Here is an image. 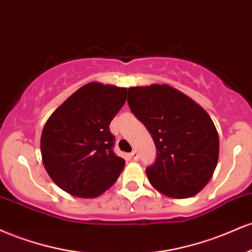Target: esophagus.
Masks as SVG:
<instances>
[{
    "label": "esophagus",
    "mask_w": 252,
    "mask_h": 252,
    "mask_svg": "<svg viewBox=\"0 0 252 252\" xmlns=\"http://www.w3.org/2000/svg\"><path fill=\"white\" fill-rule=\"evenodd\" d=\"M131 157H132V158L133 159H134V160H138V159H139V155H138V152H137V151H132V152H131Z\"/></svg>",
    "instance_id": "esophagus-1"
}]
</instances>
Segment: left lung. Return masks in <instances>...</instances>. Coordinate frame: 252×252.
<instances>
[{
    "label": "left lung",
    "mask_w": 252,
    "mask_h": 252,
    "mask_svg": "<svg viewBox=\"0 0 252 252\" xmlns=\"http://www.w3.org/2000/svg\"><path fill=\"white\" fill-rule=\"evenodd\" d=\"M129 109L156 144L150 183L171 198L194 196L217 166L220 138L214 121L191 97L167 85L128 88Z\"/></svg>",
    "instance_id": "left-lung-1"
}]
</instances>
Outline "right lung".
I'll use <instances>...</instances> for the list:
<instances>
[{
	"instance_id": "add662e5",
	"label": "right lung",
	"mask_w": 252,
	"mask_h": 252,
	"mask_svg": "<svg viewBox=\"0 0 252 252\" xmlns=\"http://www.w3.org/2000/svg\"><path fill=\"white\" fill-rule=\"evenodd\" d=\"M127 88L91 82L50 115L41 135L44 168L75 197H97L119 178L125 160L114 153L109 124L126 101Z\"/></svg>"
}]
</instances>
